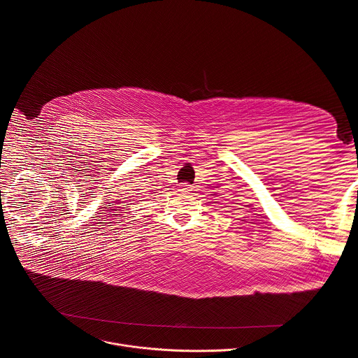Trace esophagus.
Instances as JSON below:
<instances>
[{"instance_id":"1","label":"esophagus","mask_w":358,"mask_h":358,"mask_svg":"<svg viewBox=\"0 0 358 358\" xmlns=\"http://www.w3.org/2000/svg\"><path fill=\"white\" fill-rule=\"evenodd\" d=\"M180 191H181V192H184V194H185V192H188V191H189V185H187V184H181Z\"/></svg>"}]
</instances>
